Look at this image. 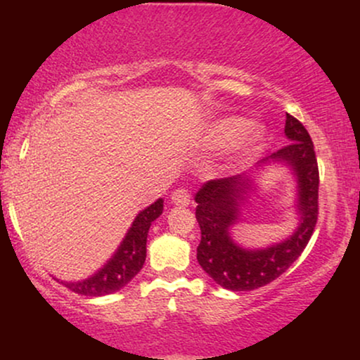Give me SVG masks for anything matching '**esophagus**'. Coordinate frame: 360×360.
I'll return each mask as SVG.
<instances>
[{
    "instance_id": "1",
    "label": "esophagus",
    "mask_w": 360,
    "mask_h": 360,
    "mask_svg": "<svg viewBox=\"0 0 360 360\" xmlns=\"http://www.w3.org/2000/svg\"><path fill=\"white\" fill-rule=\"evenodd\" d=\"M171 200H172V203H176V205L188 206L189 203H191V193H189L186 188H177L172 191Z\"/></svg>"
}]
</instances>
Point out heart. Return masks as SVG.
Returning <instances> with one entry per match:
<instances>
[{"label":"heart","instance_id":"obj_1","mask_svg":"<svg viewBox=\"0 0 360 360\" xmlns=\"http://www.w3.org/2000/svg\"><path fill=\"white\" fill-rule=\"evenodd\" d=\"M245 120L238 117L221 118L218 120V122H214L213 125L206 130L205 140L208 143H212V146H225V143L233 142V140L238 138L237 143H235L237 150H254V148H257L260 143H262L264 130L260 127H250L244 132L243 130L245 129ZM242 131L244 132L243 134L241 133ZM240 133L242 136L240 135Z\"/></svg>","mask_w":360,"mask_h":360}]
</instances>
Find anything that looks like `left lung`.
Wrapping results in <instances>:
<instances>
[{
    "label": "left lung",
    "instance_id": "1",
    "mask_svg": "<svg viewBox=\"0 0 360 360\" xmlns=\"http://www.w3.org/2000/svg\"><path fill=\"white\" fill-rule=\"evenodd\" d=\"M284 134L289 143L272 157L286 160L298 176L301 223L291 238L266 250H243L232 242L229 230L237 220L238 200L247 186L242 176L210 181L194 198L201 229L198 262L217 284L230 291H252L278 279L300 257L315 232L320 184L315 147L303 123L289 113Z\"/></svg>",
    "mask_w": 360,
    "mask_h": 360
}]
</instances>
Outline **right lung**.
I'll return each mask as SVG.
<instances>
[{"label": "right lung", "instance_id": "obj_1", "mask_svg": "<svg viewBox=\"0 0 360 360\" xmlns=\"http://www.w3.org/2000/svg\"><path fill=\"white\" fill-rule=\"evenodd\" d=\"M162 208L164 201L157 200L154 205L140 212L113 259L93 278L81 281V283H65V288L82 296H103L118 291L130 283L146 262L148 229L152 221L160 217Z\"/></svg>", "mask_w": 360, "mask_h": 360}]
</instances>
